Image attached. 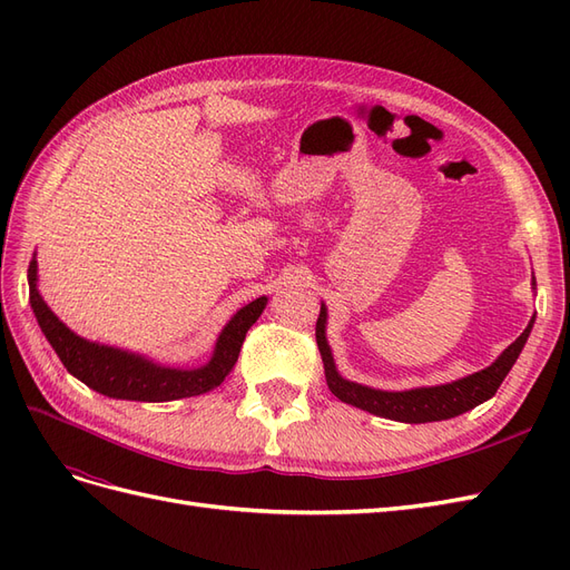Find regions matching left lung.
Listing matches in <instances>:
<instances>
[{
	"instance_id": "left-lung-1",
	"label": "left lung",
	"mask_w": 570,
	"mask_h": 570,
	"mask_svg": "<svg viewBox=\"0 0 570 570\" xmlns=\"http://www.w3.org/2000/svg\"><path fill=\"white\" fill-rule=\"evenodd\" d=\"M532 321L528 323L521 337H515L504 354L499 356L492 366L485 371H478L469 377H461V381H454L450 385H438V387H419V390H406V392H383V390H371L364 385H356L344 381V377L337 373L331 347L325 342V308L321 306V314L316 321V344L323 358V368H325V383L331 387L335 396H340L342 402H347L352 406L364 409L368 413H375V416H383L390 421H400V423H430V421H446L454 419L459 413L469 411L482 402H488L490 396L502 385L507 373L519 358L523 344L532 331Z\"/></svg>"
}]
</instances>
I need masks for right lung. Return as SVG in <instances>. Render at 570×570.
I'll return each mask as SVG.
<instances>
[{
	"instance_id": "right-lung-1",
	"label": "right lung",
	"mask_w": 570,
	"mask_h": 570,
	"mask_svg": "<svg viewBox=\"0 0 570 570\" xmlns=\"http://www.w3.org/2000/svg\"><path fill=\"white\" fill-rule=\"evenodd\" d=\"M28 281L32 312H36L45 337L59 354L66 371L73 373L78 381L97 390L99 394L130 402H170L218 387L233 371L239 350H243V342L247 337V331L256 323V318L262 316L266 306V297H258L252 304L239 308L230 318V323L223 327L209 364L195 371H180L164 368L151 364V361L142 356L105 347V344H95L73 335L55 314H51V308L40 297V292L36 287V258H32L28 266Z\"/></svg>"
}]
</instances>
